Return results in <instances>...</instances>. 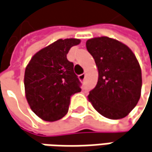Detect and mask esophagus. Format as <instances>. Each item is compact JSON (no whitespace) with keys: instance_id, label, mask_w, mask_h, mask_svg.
I'll use <instances>...</instances> for the list:
<instances>
[{"instance_id":"1","label":"esophagus","mask_w":152,"mask_h":152,"mask_svg":"<svg viewBox=\"0 0 152 152\" xmlns=\"http://www.w3.org/2000/svg\"><path fill=\"white\" fill-rule=\"evenodd\" d=\"M78 78H79L80 81H84L85 78H86V74H82V75H80V76H78Z\"/></svg>"}]
</instances>
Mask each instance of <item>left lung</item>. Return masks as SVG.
Masks as SVG:
<instances>
[{
    "label": "left lung",
    "instance_id": "left-lung-1",
    "mask_svg": "<svg viewBox=\"0 0 152 152\" xmlns=\"http://www.w3.org/2000/svg\"><path fill=\"white\" fill-rule=\"evenodd\" d=\"M99 71L98 83L88 99L94 108L109 119H121L136 106L141 94L140 65L125 44L107 37L86 42Z\"/></svg>",
    "mask_w": 152,
    "mask_h": 152
}]
</instances>
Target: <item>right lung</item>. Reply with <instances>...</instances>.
Returning <instances> with one entry per match:
<instances>
[{
    "mask_svg": "<svg viewBox=\"0 0 152 152\" xmlns=\"http://www.w3.org/2000/svg\"><path fill=\"white\" fill-rule=\"evenodd\" d=\"M76 38L58 39L38 51L24 72L25 97L32 111L46 122H55L67 114L70 96L81 92L74 64L67 53L80 44Z\"/></svg>",
    "mask_w": 152,
    "mask_h": 152,
    "instance_id": "1",
    "label": "right lung"
}]
</instances>
